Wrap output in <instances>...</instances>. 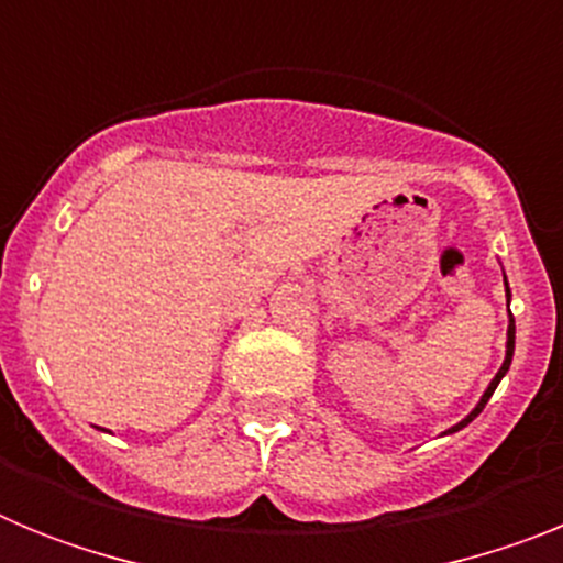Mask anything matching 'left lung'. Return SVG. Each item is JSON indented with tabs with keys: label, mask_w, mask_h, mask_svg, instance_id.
Returning <instances> with one entry per match:
<instances>
[{
	"label": "left lung",
	"mask_w": 563,
	"mask_h": 563,
	"mask_svg": "<svg viewBox=\"0 0 563 563\" xmlns=\"http://www.w3.org/2000/svg\"><path fill=\"white\" fill-rule=\"evenodd\" d=\"M505 296H507V343H505V361H501V366H499V372H496L494 380L487 383L485 395L479 397V402H476V406H474V411H471V415H467V417H462V420L456 422V426H451L449 431H442V434H454V431L465 429L467 422L474 420V417L479 415L482 409H485V402L490 400V395H494V391H496V386H499V380L507 375V369H510V361H514V346H516V321H514V312H510V287H507V276H505Z\"/></svg>",
	"instance_id": "obj_1"
}]
</instances>
